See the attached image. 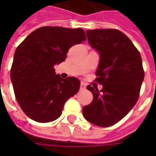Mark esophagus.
<instances>
[{
    "label": "esophagus",
    "mask_w": 156,
    "mask_h": 156,
    "mask_svg": "<svg viewBox=\"0 0 156 156\" xmlns=\"http://www.w3.org/2000/svg\"><path fill=\"white\" fill-rule=\"evenodd\" d=\"M85 88H86V84H85L84 83H81V84H80V89L81 90H84Z\"/></svg>",
    "instance_id": "1"
}]
</instances>
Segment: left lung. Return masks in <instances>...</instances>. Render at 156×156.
I'll return each mask as SVG.
<instances>
[{"instance_id": "1", "label": "left lung", "mask_w": 156, "mask_h": 156, "mask_svg": "<svg viewBox=\"0 0 156 156\" xmlns=\"http://www.w3.org/2000/svg\"><path fill=\"white\" fill-rule=\"evenodd\" d=\"M88 43L99 54L95 81L87 86L94 99L83 108V117L99 127L114 125L136 104L144 77L140 51L127 36L116 29L86 31Z\"/></svg>"}]
</instances>
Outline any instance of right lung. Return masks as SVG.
Instances as JSON below:
<instances>
[{
  "label": "right lung",
  "mask_w": 156,
  "mask_h": 156,
  "mask_svg": "<svg viewBox=\"0 0 156 156\" xmlns=\"http://www.w3.org/2000/svg\"><path fill=\"white\" fill-rule=\"evenodd\" d=\"M86 41L82 28L42 27L16 49L11 79L16 101L30 119L48 123L62 115L64 104L80 88L75 77L62 78L54 66L64 62L69 48Z\"/></svg>",
  "instance_id": "obj_1"
}]
</instances>
